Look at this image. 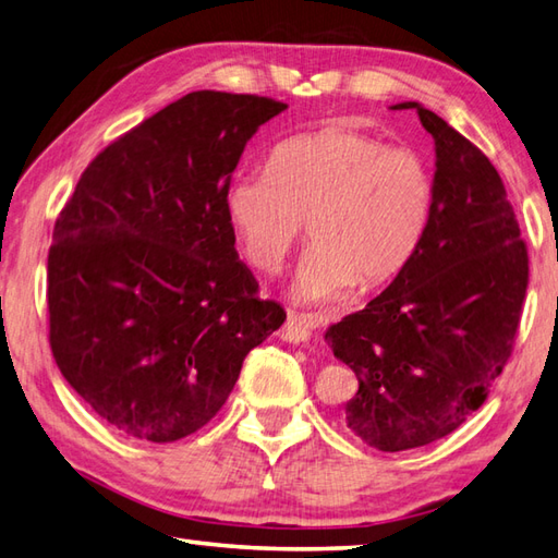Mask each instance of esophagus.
<instances>
[{"label":"esophagus","mask_w":558,"mask_h":558,"mask_svg":"<svg viewBox=\"0 0 558 558\" xmlns=\"http://www.w3.org/2000/svg\"><path fill=\"white\" fill-rule=\"evenodd\" d=\"M278 338L286 342H306L312 338V330L306 328L304 316L288 314V322L282 324V328L278 330Z\"/></svg>","instance_id":"34e87169"}]
</instances>
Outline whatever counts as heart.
Here are the masks:
<instances>
[{
	"mask_svg": "<svg viewBox=\"0 0 558 558\" xmlns=\"http://www.w3.org/2000/svg\"><path fill=\"white\" fill-rule=\"evenodd\" d=\"M434 174L422 156L342 126L282 141L268 170L236 174L222 208L246 264L276 272L312 234L292 300L333 304L405 270L434 216Z\"/></svg>",
	"mask_w": 558,
	"mask_h": 558,
	"instance_id": "heart-1",
	"label": "heart"
}]
</instances>
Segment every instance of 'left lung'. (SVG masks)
<instances>
[{"label":"left lung","mask_w":558,"mask_h":558,"mask_svg":"<svg viewBox=\"0 0 558 558\" xmlns=\"http://www.w3.org/2000/svg\"><path fill=\"white\" fill-rule=\"evenodd\" d=\"M393 110H417L434 138V216L412 264L326 330L360 381L342 422L386 453L444 438L480 410L527 290V248L489 158L420 102Z\"/></svg>","instance_id":"8db88e82"}]
</instances>
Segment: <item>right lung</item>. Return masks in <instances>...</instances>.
Listing matches in <instances>:
<instances>
[{"label":"right lung","instance_id":"right-lung-1","mask_svg":"<svg viewBox=\"0 0 558 558\" xmlns=\"http://www.w3.org/2000/svg\"><path fill=\"white\" fill-rule=\"evenodd\" d=\"M286 102L196 90L93 160L47 256L59 372L114 429L153 444L198 432L242 362L286 322L234 248L222 196L246 141Z\"/></svg>","mask_w":558,"mask_h":558}]
</instances>
